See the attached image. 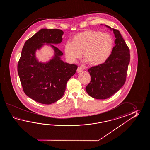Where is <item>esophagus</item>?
<instances>
[{
	"mask_svg": "<svg viewBox=\"0 0 150 150\" xmlns=\"http://www.w3.org/2000/svg\"><path fill=\"white\" fill-rule=\"evenodd\" d=\"M76 71H77V72H78V73H80V72H82L83 71V69L81 68V67H79L77 68V70H76Z\"/></svg>",
	"mask_w": 150,
	"mask_h": 150,
	"instance_id": "esophagus-1",
	"label": "esophagus"
}]
</instances>
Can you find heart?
Returning a JSON list of instances; mask_svg holds the SVG:
<instances>
[{"mask_svg":"<svg viewBox=\"0 0 150 150\" xmlns=\"http://www.w3.org/2000/svg\"><path fill=\"white\" fill-rule=\"evenodd\" d=\"M114 41L112 36L100 31L88 30L74 36L72 42L64 45L66 57L71 62H75L83 57L91 65H99L108 59L112 54Z\"/></svg>","mask_w":150,"mask_h":150,"instance_id":"obj_1","label":"heart"}]
</instances>
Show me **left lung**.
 Returning a JSON list of instances; mask_svg holds the SVG:
<instances>
[{"instance_id":"obj_1","label":"left lung","mask_w":150,"mask_h":150,"mask_svg":"<svg viewBox=\"0 0 150 150\" xmlns=\"http://www.w3.org/2000/svg\"><path fill=\"white\" fill-rule=\"evenodd\" d=\"M105 25L113 30L115 45L104 63L88 69L91 80L86 87V92L96 99L109 98L124 85L130 59V50L120 31Z\"/></svg>"}]
</instances>
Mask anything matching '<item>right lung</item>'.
I'll list each match as a JSON object with an SVG mask.
<instances>
[{"label": "right lung", "mask_w": 150, "mask_h": 150, "mask_svg": "<svg viewBox=\"0 0 150 150\" xmlns=\"http://www.w3.org/2000/svg\"><path fill=\"white\" fill-rule=\"evenodd\" d=\"M64 32L58 29H42L25 41L18 64V73L23 91L36 102L50 105L64 95L67 81L76 73L78 66L64 63L63 54L52 44L62 41ZM50 44L55 55L48 62H39L35 56L37 49Z\"/></svg>", "instance_id": "add662e5"}]
</instances>
